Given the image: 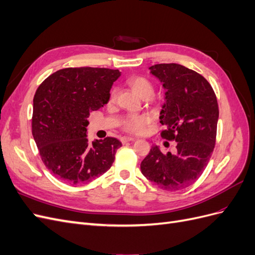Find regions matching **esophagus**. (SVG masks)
Returning <instances> with one entry per match:
<instances>
[{"label": "esophagus", "mask_w": 255, "mask_h": 255, "mask_svg": "<svg viewBox=\"0 0 255 255\" xmlns=\"http://www.w3.org/2000/svg\"><path fill=\"white\" fill-rule=\"evenodd\" d=\"M136 139V138L134 137H128V136H123L120 138V140L122 143H126V142H128V141H134Z\"/></svg>", "instance_id": "esophagus-1"}]
</instances>
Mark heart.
<instances>
[{
	"instance_id": "b5f03b06",
	"label": "heart",
	"mask_w": 255,
	"mask_h": 255,
	"mask_svg": "<svg viewBox=\"0 0 255 255\" xmlns=\"http://www.w3.org/2000/svg\"><path fill=\"white\" fill-rule=\"evenodd\" d=\"M127 83L128 86L142 99H150L154 94V86L152 82L144 78V76H129L127 80ZM117 92L118 91L116 88L112 89L109 99L110 103L115 102L116 98H117ZM151 122L152 118L149 115H128L127 116L126 119L122 121L121 128L123 132L128 134H141L144 132L145 128L151 125Z\"/></svg>"
}]
</instances>
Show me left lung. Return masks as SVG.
I'll list each match as a JSON object with an SVG mask.
<instances>
[{"mask_svg": "<svg viewBox=\"0 0 255 255\" xmlns=\"http://www.w3.org/2000/svg\"><path fill=\"white\" fill-rule=\"evenodd\" d=\"M150 69L167 90L159 116L164 129L159 133L164 139L176 141V153L163 154L154 145L140 169L161 189L180 190L201 176L212 156L219 117L217 98L204 76L191 69L177 64H158Z\"/></svg>", "mask_w": 255, "mask_h": 255, "instance_id": "obj_1", "label": "left lung"}]
</instances>
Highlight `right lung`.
Instances as JSON below:
<instances>
[{"label":"right lung","instance_id":"right-lung-1","mask_svg":"<svg viewBox=\"0 0 255 255\" xmlns=\"http://www.w3.org/2000/svg\"><path fill=\"white\" fill-rule=\"evenodd\" d=\"M117 69L65 68L52 73L34 96L32 133L44 166L68 184H84L112 167L121 142L114 137L89 143L87 118L109 102Z\"/></svg>","mask_w":255,"mask_h":255}]
</instances>
